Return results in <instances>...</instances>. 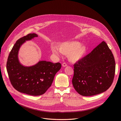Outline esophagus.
Returning a JSON list of instances; mask_svg holds the SVG:
<instances>
[{"instance_id":"1","label":"esophagus","mask_w":121,"mask_h":121,"mask_svg":"<svg viewBox=\"0 0 121 121\" xmlns=\"http://www.w3.org/2000/svg\"><path fill=\"white\" fill-rule=\"evenodd\" d=\"M62 66H63V67H65V66H67V64H66L65 63H63L62 64Z\"/></svg>"}]
</instances>
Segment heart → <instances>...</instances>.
I'll return each mask as SVG.
<instances>
[{
	"label": "heart",
	"mask_w": 121,
	"mask_h": 121,
	"mask_svg": "<svg viewBox=\"0 0 121 121\" xmlns=\"http://www.w3.org/2000/svg\"><path fill=\"white\" fill-rule=\"evenodd\" d=\"M87 49L86 46L81 45V43L77 41H69L62 43L58 46L53 45L51 47L52 53L59 56L64 54L68 55V57L72 62L80 60L85 55Z\"/></svg>",
	"instance_id": "b5f03b06"
}]
</instances>
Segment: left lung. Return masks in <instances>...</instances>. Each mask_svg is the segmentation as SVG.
Returning a JSON list of instances; mask_svg holds the SVG:
<instances>
[{"mask_svg":"<svg viewBox=\"0 0 121 121\" xmlns=\"http://www.w3.org/2000/svg\"><path fill=\"white\" fill-rule=\"evenodd\" d=\"M74 66L72 84L75 90L82 96L102 93L112 83L115 71V60L104 41Z\"/></svg>","mask_w":121,"mask_h":121,"instance_id":"obj_1","label":"left lung"}]
</instances>
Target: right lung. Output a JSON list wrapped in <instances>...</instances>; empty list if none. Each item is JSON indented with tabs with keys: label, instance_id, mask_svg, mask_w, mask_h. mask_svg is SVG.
<instances>
[{
	"label": "right lung",
	"instance_id": "1",
	"mask_svg": "<svg viewBox=\"0 0 121 121\" xmlns=\"http://www.w3.org/2000/svg\"><path fill=\"white\" fill-rule=\"evenodd\" d=\"M38 37L30 33L17 40L9 54L7 70L11 84L18 91L32 96L44 94L50 87L56 73L60 69V63L40 61L30 66L23 65L18 58L19 51L22 44Z\"/></svg>",
	"mask_w": 121,
	"mask_h": 121
}]
</instances>
